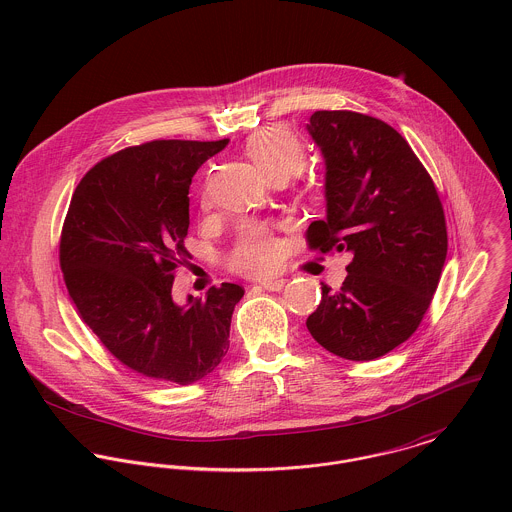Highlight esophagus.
Segmentation results:
<instances>
[{"mask_svg": "<svg viewBox=\"0 0 512 512\" xmlns=\"http://www.w3.org/2000/svg\"><path fill=\"white\" fill-rule=\"evenodd\" d=\"M285 279H271V281H263L259 285V289H265V291H281L285 287Z\"/></svg>", "mask_w": 512, "mask_h": 512, "instance_id": "1", "label": "esophagus"}]
</instances>
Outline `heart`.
<instances>
[{"label":"heart","instance_id":"obj_1","mask_svg":"<svg viewBox=\"0 0 512 512\" xmlns=\"http://www.w3.org/2000/svg\"><path fill=\"white\" fill-rule=\"evenodd\" d=\"M245 152L269 180L277 176L291 178L305 164V148L301 140L283 126H269L253 132L247 138ZM277 259L279 249L267 227L261 223H245L231 253V267L243 275H265L275 269Z\"/></svg>","mask_w":512,"mask_h":512}]
</instances>
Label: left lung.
Returning <instances> with one entry per match:
<instances>
[{"label":"left lung","mask_w":512,"mask_h":512,"mask_svg":"<svg viewBox=\"0 0 512 512\" xmlns=\"http://www.w3.org/2000/svg\"><path fill=\"white\" fill-rule=\"evenodd\" d=\"M307 130L326 164V219L308 225V247L352 255L338 291L322 283L308 332L340 358L376 360L406 342L431 305L447 257L443 205L384 120L316 110Z\"/></svg>","instance_id":"8db88e82"}]
</instances>
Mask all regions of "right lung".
<instances>
[{
  "mask_svg": "<svg viewBox=\"0 0 512 512\" xmlns=\"http://www.w3.org/2000/svg\"><path fill=\"white\" fill-rule=\"evenodd\" d=\"M227 142L124 148L85 174L63 223L59 263L79 316L120 364L150 380L194 384L229 350L243 287L221 283L186 305L172 299L176 269L192 259V178Z\"/></svg>",
  "mask_w": 512,
  "mask_h": 512,
  "instance_id": "obj_1",
  "label": "right lung"
}]
</instances>
